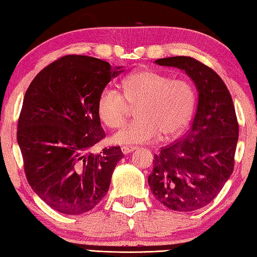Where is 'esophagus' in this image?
<instances>
[{
  "instance_id": "34e87169",
  "label": "esophagus",
  "mask_w": 257,
  "mask_h": 257,
  "mask_svg": "<svg viewBox=\"0 0 257 257\" xmlns=\"http://www.w3.org/2000/svg\"><path fill=\"white\" fill-rule=\"evenodd\" d=\"M134 150H136V147H133V146H132V147H130V146H128V147H127V146H125V147L121 148V152H122L123 155H128L130 153H133Z\"/></svg>"
}]
</instances>
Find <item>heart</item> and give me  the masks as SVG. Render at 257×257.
<instances>
[{"instance_id":"1","label":"heart","mask_w":257,"mask_h":257,"mask_svg":"<svg viewBox=\"0 0 257 257\" xmlns=\"http://www.w3.org/2000/svg\"><path fill=\"white\" fill-rule=\"evenodd\" d=\"M123 93L111 87L102 90L98 99V114L110 128L121 127L130 107H137V120L115 133V145L153 143L176 137L187 127L195 107V91L184 80H173L154 70H140L123 81Z\"/></svg>"}]
</instances>
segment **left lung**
Masks as SVG:
<instances>
[{
  "label": "left lung",
  "mask_w": 257,
  "mask_h": 257,
  "mask_svg": "<svg viewBox=\"0 0 257 257\" xmlns=\"http://www.w3.org/2000/svg\"><path fill=\"white\" fill-rule=\"evenodd\" d=\"M155 62L185 71L198 101L189 133L155 155L148 185L166 207L193 212L212 202L233 173L238 140L233 100L219 75L197 60L172 57Z\"/></svg>",
  "instance_id": "1"
}]
</instances>
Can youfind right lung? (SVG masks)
Here are the masks:
<instances>
[{
	"label": "right lung",
	"mask_w": 257,
	"mask_h": 257,
	"mask_svg": "<svg viewBox=\"0 0 257 257\" xmlns=\"http://www.w3.org/2000/svg\"><path fill=\"white\" fill-rule=\"evenodd\" d=\"M122 68L67 55L39 72L25 92L18 124L24 172L33 192L57 212L84 214L108 193L121 149H91L105 136L99 95Z\"/></svg>",
	"instance_id": "right-lung-1"
}]
</instances>
